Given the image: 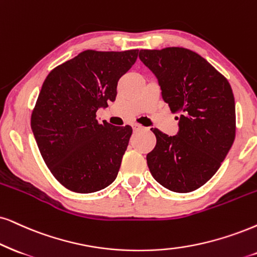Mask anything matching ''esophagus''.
Instances as JSON below:
<instances>
[{
    "label": "esophagus",
    "instance_id": "1",
    "mask_svg": "<svg viewBox=\"0 0 257 257\" xmlns=\"http://www.w3.org/2000/svg\"><path fill=\"white\" fill-rule=\"evenodd\" d=\"M133 129H134V132H139L141 129H144V125L139 124V123H133Z\"/></svg>",
    "mask_w": 257,
    "mask_h": 257
}]
</instances>
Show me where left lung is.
Instances as JSON below:
<instances>
[{"label":"left lung","instance_id":"left-lung-1","mask_svg":"<svg viewBox=\"0 0 257 257\" xmlns=\"http://www.w3.org/2000/svg\"><path fill=\"white\" fill-rule=\"evenodd\" d=\"M139 57L157 76L171 111L180 113L175 136L152 128L157 145L147 154L148 168L170 191L192 192L215 175L233 144L232 89L222 73L187 48L141 50Z\"/></svg>","mask_w":257,"mask_h":257}]
</instances>
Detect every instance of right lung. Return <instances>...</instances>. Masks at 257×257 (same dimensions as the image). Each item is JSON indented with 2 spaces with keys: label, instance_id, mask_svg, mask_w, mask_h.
<instances>
[{
  "label": "right lung",
  "instance_id": "right-lung-1",
  "mask_svg": "<svg viewBox=\"0 0 257 257\" xmlns=\"http://www.w3.org/2000/svg\"><path fill=\"white\" fill-rule=\"evenodd\" d=\"M139 50H86L48 73L32 111L31 126L53 177L77 193H92L117 177L131 125L99 123L96 112L117 95V82Z\"/></svg>",
  "mask_w": 257,
  "mask_h": 257
}]
</instances>
